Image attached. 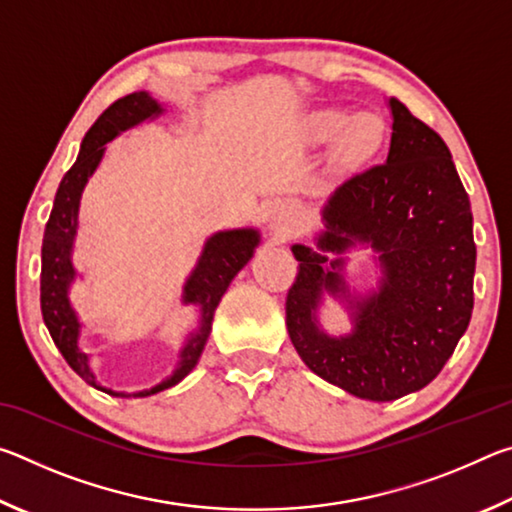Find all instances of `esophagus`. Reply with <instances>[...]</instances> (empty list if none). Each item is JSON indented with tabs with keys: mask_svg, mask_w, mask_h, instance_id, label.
Segmentation results:
<instances>
[{
	"mask_svg": "<svg viewBox=\"0 0 512 512\" xmlns=\"http://www.w3.org/2000/svg\"><path fill=\"white\" fill-rule=\"evenodd\" d=\"M300 228V212L296 205L287 201H275L268 207V230H271L273 239L284 241L296 235Z\"/></svg>",
	"mask_w": 512,
	"mask_h": 512,
	"instance_id": "obj_1",
	"label": "esophagus"
}]
</instances>
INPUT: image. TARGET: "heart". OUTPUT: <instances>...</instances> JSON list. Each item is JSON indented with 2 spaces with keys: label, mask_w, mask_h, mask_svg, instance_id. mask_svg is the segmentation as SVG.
Masks as SVG:
<instances>
[{
  "label": "heart",
  "mask_w": 512,
  "mask_h": 512,
  "mask_svg": "<svg viewBox=\"0 0 512 512\" xmlns=\"http://www.w3.org/2000/svg\"><path fill=\"white\" fill-rule=\"evenodd\" d=\"M309 137L316 142L332 140L343 133L341 144L345 153H368L377 146L381 137V124L372 115H357L341 108H323L311 112L307 119Z\"/></svg>",
  "instance_id": "obj_1"
}]
</instances>
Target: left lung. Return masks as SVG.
<instances>
[{
  "mask_svg": "<svg viewBox=\"0 0 512 512\" xmlns=\"http://www.w3.org/2000/svg\"><path fill=\"white\" fill-rule=\"evenodd\" d=\"M386 160L345 178L320 210L314 246L293 244L298 275L287 296V329L305 366L354 397L391 402L420 391L452 357L472 318L476 246L470 198L436 131L388 99ZM368 245L377 290L344 280V253ZM325 295L349 309L353 329L319 327Z\"/></svg>",
  "mask_w": 512,
  "mask_h": 512,
  "instance_id": "obj_1",
  "label": "left lung"
}]
</instances>
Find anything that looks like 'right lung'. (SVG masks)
Segmentation results:
<instances>
[{
	"mask_svg": "<svg viewBox=\"0 0 512 512\" xmlns=\"http://www.w3.org/2000/svg\"><path fill=\"white\" fill-rule=\"evenodd\" d=\"M167 110L158 99L149 92H133L124 99H117L103 115L94 121L92 128L85 133L81 142L79 158L72 164L63 180H60L58 192L51 207L45 237H42V271H40V309L42 320L49 329L56 348L63 354L76 375L88 381L90 386L115 397H149L164 391V388L176 386L189 372L196 368L198 359L210 339L214 311L219 307L223 293L228 291L235 275L253 259L255 248L259 246V230L255 228H237V230H219L207 237L201 250V257L189 273L183 287V305H196L201 309L198 327L185 339V345L178 352V363L171 375L146 391L121 393L112 388L101 386L97 375L90 366V354L81 350V329L83 323L69 300V289L79 271L72 262L76 232H79V207L83 189L99 162L106 155V144L115 140L128 128L140 126L146 119L160 117Z\"/></svg>",
	"mask_w": 512,
	"mask_h": 512,
	"instance_id": "obj_1",
	"label": "right lung"
}]
</instances>
